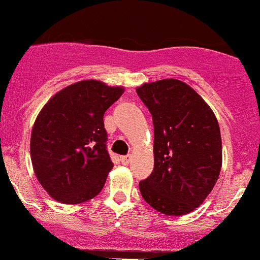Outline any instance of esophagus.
<instances>
[{
	"mask_svg": "<svg viewBox=\"0 0 260 260\" xmlns=\"http://www.w3.org/2000/svg\"><path fill=\"white\" fill-rule=\"evenodd\" d=\"M130 159H131V155H124V156H121V163H122V164H129Z\"/></svg>",
	"mask_w": 260,
	"mask_h": 260,
	"instance_id": "obj_1",
	"label": "esophagus"
}]
</instances>
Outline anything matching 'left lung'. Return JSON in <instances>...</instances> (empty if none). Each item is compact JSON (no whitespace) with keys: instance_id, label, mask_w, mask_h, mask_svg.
<instances>
[{"instance_id":"1","label":"left lung","mask_w":260,"mask_h":260,"mask_svg":"<svg viewBox=\"0 0 260 260\" xmlns=\"http://www.w3.org/2000/svg\"><path fill=\"white\" fill-rule=\"evenodd\" d=\"M153 116L154 169L139 189L156 211L182 216L201 206L218 179L222 144L216 116L184 82L169 78L136 88Z\"/></svg>"}]
</instances>
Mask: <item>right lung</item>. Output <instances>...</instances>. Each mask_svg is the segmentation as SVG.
<instances>
[{"instance_id": "right-lung-1", "label": "right lung", "mask_w": 260, "mask_h": 260, "mask_svg": "<svg viewBox=\"0 0 260 260\" xmlns=\"http://www.w3.org/2000/svg\"><path fill=\"white\" fill-rule=\"evenodd\" d=\"M124 91L86 79L56 92L40 110L30 155L35 176L51 199L78 205L104 188L114 167L106 150L104 115Z\"/></svg>"}]
</instances>
